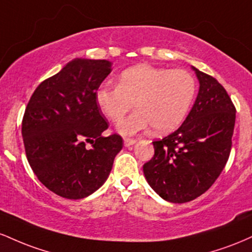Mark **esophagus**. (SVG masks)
<instances>
[{
    "instance_id": "1",
    "label": "esophagus",
    "mask_w": 252,
    "mask_h": 252,
    "mask_svg": "<svg viewBox=\"0 0 252 252\" xmlns=\"http://www.w3.org/2000/svg\"><path fill=\"white\" fill-rule=\"evenodd\" d=\"M135 143H136V140H134V138H128V137L124 138V146L126 147H130Z\"/></svg>"
}]
</instances>
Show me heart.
I'll list each match as a JSON object with an SVG mask.
<instances>
[{
    "label": "heart",
    "instance_id": "heart-1",
    "mask_svg": "<svg viewBox=\"0 0 252 252\" xmlns=\"http://www.w3.org/2000/svg\"><path fill=\"white\" fill-rule=\"evenodd\" d=\"M195 94V78L189 71L137 65L121 73L117 86L100 85L96 102L104 116L114 123L135 103L138 111L118 124L121 134L132 135L149 126L164 134L184 122Z\"/></svg>",
    "mask_w": 252,
    "mask_h": 252
}]
</instances>
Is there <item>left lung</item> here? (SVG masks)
<instances>
[{
    "instance_id": "left-lung-1",
    "label": "left lung",
    "mask_w": 252,
    "mask_h": 252,
    "mask_svg": "<svg viewBox=\"0 0 252 252\" xmlns=\"http://www.w3.org/2000/svg\"><path fill=\"white\" fill-rule=\"evenodd\" d=\"M200 88L180 128L154 141V156L143 164L153 189L164 200L182 204L204 194L220 175L230 156L236 108L212 76L196 70Z\"/></svg>"
}]
</instances>
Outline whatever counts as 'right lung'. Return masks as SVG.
<instances>
[{
	"mask_svg": "<svg viewBox=\"0 0 252 252\" xmlns=\"http://www.w3.org/2000/svg\"><path fill=\"white\" fill-rule=\"evenodd\" d=\"M108 60L74 59L35 89L22 118L26 156L42 185L66 199L97 190L111 172L123 138L102 132L109 124L96 91L109 76Z\"/></svg>",
	"mask_w": 252,
	"mask_h": 252,
	"instance_id": "1",
	"label": "right lung"
}]
</instances>
